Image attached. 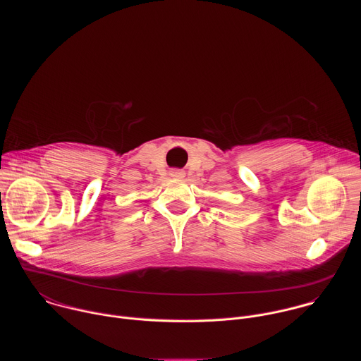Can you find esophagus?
Returning <instances> with one entry per match:
<instances>
[{
  "label": "esophagus",
  "instance_id": "1",
  "mask_svg": "<svg viewBox=\"0 0 361 361\" xmlns=\"http://www.w3.org/2000/svg\"><path fill=\"white\" fill-rule=\"evenodd\" d=\"M170 176H171L173 178H183L184 173H183V171H180V170H173V171L170 173Z\"/></svg>",
  "mask_w": 361,
  "mask_h": 361
}]
</instances>
